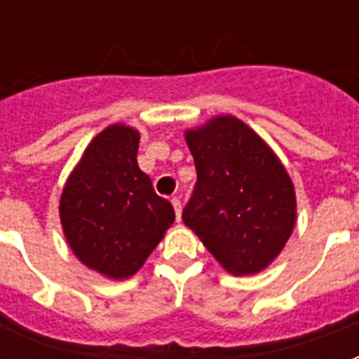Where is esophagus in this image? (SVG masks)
I'll return each instance as SVG.
<instances>
[{
	"label": "esophagus",
	"instance_id": "esophagus-1",
	"mask_svg": "<svg viewBox=\"0 0 359 359\" xmlns=\"http://www.w3.org/2000/svg\"><path fill=\"white\" fill-rule=\"evenodd\" d=\"M171 203H172V208H175V215H177V219H180V211H182V203H180L179 198H172Z\"/></svg>",
	"mask_w": 359,
	"mask_h": 359
}]
</instances>
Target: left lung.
Returning <instances> with one entry per match:
<instances>
[{
  "label": "left lung",
  "mask_w": 359,
  "mask_h": 359,
  "mask_svg": "<svg viewBox=\"0 0 359 359\" xmlns=\"http://www.w3.org/2000/svg\"><path fill=\"white\" fill-rule=\"evenodd\" d=\"M194 192L182 210L213 257L233 275L265 269L285 248L296 194L283 163L248 125L231 115L187 130Z\"/></svg>",
  "instance_id": "8db88e82"
}]
</instances>
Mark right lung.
I'll return each instance as SVG.
<instances>
[{
	"label": "right lung",
	"instance_id": "add662e5",
	"mask_svg": "<svg viewBox=\"0 0 359 359\" xmlns=\"http://www.w3.org/2000/svg\"><path fill=\"white\" fill-rule=\"evenodd\" d=\"M138 142L130 126H107L61 194V225L74 256L109 278L134 275L175 221L171 202L138 167Z\"/></svg>",
	"mask_w": 359,
	"mask_h": 359
}]
</instances>
